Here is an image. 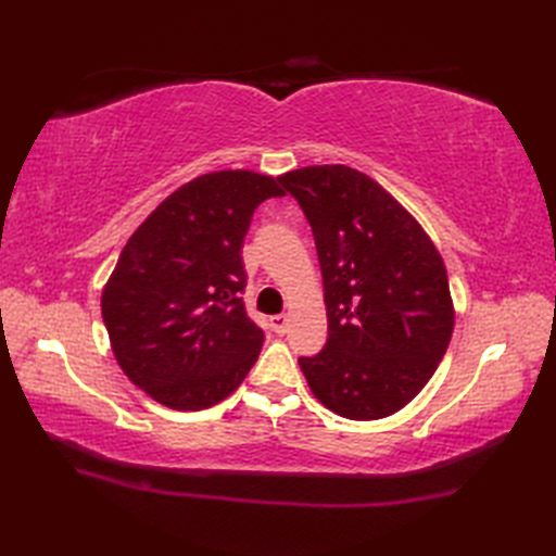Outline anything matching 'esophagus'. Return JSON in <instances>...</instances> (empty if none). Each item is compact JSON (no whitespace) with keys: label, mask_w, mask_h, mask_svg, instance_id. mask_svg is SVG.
Returning <instances> with one entry per match:
<instances>
[{"label":"esophagus","mask_w":556,"mask_h":556,"mask_svg":"<svg viewBox=\"0 0 556 556\" xmlns=\"http://www.w3.org/2000/svg\"><path fill=\"white\" fill-rule=\"evenodd\" d=\"M288 323H290L288 315H271V317H268V325H271V329H274L276 333H285V331H288Z\"/></svg>","instance_id":"1"}]
</instances>
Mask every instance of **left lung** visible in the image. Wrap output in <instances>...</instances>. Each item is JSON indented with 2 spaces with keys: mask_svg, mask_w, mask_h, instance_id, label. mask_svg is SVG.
Segmentation results:
<instances>
[{
  "mask_svg": "<svg viewBox=\"0 0 556 556\" xmlns=\"http://www.w3.org/2000/svg\"><path fill=\"white\" fill-rule=\"evenodd\" d=\"M313 229L329 336L299 357L311 392L348 419H380L439 368L454 327L445 264L380 185L343 164L280 176Z\"/></svg>",
  "mask_w": 556,
  "mask_h": 556,
  "instance_id": "left-lung-1",
  "label": "left lung"
}]
</instances>
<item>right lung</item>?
<instances>
[{
	"mask_svg": "<svg viewBox=\"0 0 556 556\" xmlns=\"http://www.w3.org/2000/svg\"><path fill=\"white\" fill-rule=\"evenodd\" d=\"M282 197L255 172L185 182L123 248L102 294L125 376L174 410L215 406L257 362L264 331L245 313L243 239L262 201Z\"/></svg>",
	"mask_w": 556,
	"mask_h": 556,
	"instance_id": "obj_1",
	"label": "right lung"
}]
</instances>
